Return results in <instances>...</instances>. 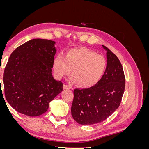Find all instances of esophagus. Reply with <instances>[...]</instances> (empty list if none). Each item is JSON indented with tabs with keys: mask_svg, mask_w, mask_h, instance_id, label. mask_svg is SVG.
<instances>
[{
	"mask_svg": "<svg viewBox=\"0 0 149 149\" xmlns=\"http://www.w3.org/2000/svg\"><path fill=\"white\" fill-rule=\"evenodd\" d=\"M63 89H71V86H70L67 85V84H63Z\"/></svg>",
	"mask_w": 149,
	"mask_h": 149,
	"instance_id": "34e87169",
	"label": "esophagus"
}]
</instances>
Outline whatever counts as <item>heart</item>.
I'll return each mask as SVG.
<instances>
[{
  "instance_id": "b5f03b06",
  "label": "heart",
  "mask_w": 149,
  "mask_h": 149,
  "mask_svg": "<svg viewBox=\"0 0 149 149\" xmlns=\"http://www.w3.org/2000/svg\"><path fill=\"white\" fill-rule=\"evenodd\" d=\"M106 66L104 56L84 48L70 49L65 58L59 54L53 61V70L58 78L69 74L73 68L71 81H78L84 87L96 84L104 74Z\"/></svg>"
}]
</instances>
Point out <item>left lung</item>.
I'll list each match as a JSON object with an SVG mask.
<instances>
[{"label":"left lung","instance_id":"8db88e82","mask_svg":"<svg viewBox=\"0 0 149 149\" xmlns=\"http://www.w3.org/2000/svg\"><path fill=\"white\" fill-rule=\"evenodd\" d=\"M107 50V66L101 79L93 86L74 90L71 116L79 124L91 125L105 120L119 107L125 89V76L118 58Z\"/></svg>","mask_w":149,"mask_h":149}]
</instances>
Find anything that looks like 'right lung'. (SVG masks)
Segmentation results:
<instances>
[{"mask_svg": "<svg viewBox=\"0 0 149 149\" xmlns=\"http://www.w3.org/2000/svg\"><path fill=\"white\" fill-rule=\"evenodd\" d=\"M55 42L33 39L17 47L4 70V94L16 111L31 117L45 112L49 103L63 91V83L53 78L52 68Z\"/></svg>", "mask_w": 149, "mask_h": 149, "instance_id": "1", "label": "right lung"}]
</instances>
